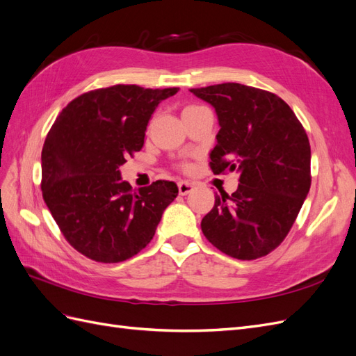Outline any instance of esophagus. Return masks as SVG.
<instances>
[{
    "label": "esophagus",
    "mask_w": 356,
    "mask_h": 356,
    "mask_svg": "<svg viewBox=\"0 0 356 356\" xmlns=\"http://www.w3.org/2000/svg\"><path fill=\"white\" fill-rule=\"evenodd\" d=\"M193 186L191 182H188V181H181V182H178V191H179V195L181 196H186V195H188V193L193 190Z\"/></svg>",
    "instance_id": "1"
}]
</instances>
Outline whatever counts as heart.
Masks as SVG:
<instances>
[{"label": "heart", "instance_id": "1", "mask_svg": "<svg viewBox=\"0 0 356 356\" xmlns=\"http://www.w3.org/2000/svg\"><path fill=\"white\" fill-rule=\"evenodd\" d=\"M187 108H193V106H187ZM187 108H186V110H187ZM184 168H187V166H184Z\"/></svg>", "mask_w": 356, "mask_h": 356}]
</instances>
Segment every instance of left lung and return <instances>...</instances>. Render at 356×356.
Masks as SVG:
<instances>
[{"mask_svg":"<svg viewBox=\"0 0 356 356\" xmlns=\"http://www.w3.org/2000/svg\"><path fill=\"white\" fill-rule=\"evenodd\" d=\"M218 117L213 174L236 170L238 190L220 191L202 220L207 239L238 260H255L282 243L310 188V144L289 105L239 83L190 89Z\"/></svg>","mask_w":356,"mask_h":356,"instance_id":"1","label":"left lung"}]
</instances>
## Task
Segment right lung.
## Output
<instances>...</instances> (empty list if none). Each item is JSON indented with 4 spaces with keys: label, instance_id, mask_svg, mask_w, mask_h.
Here are the masks:
<instances>
[{
    "label": "right lung",
    "instance_id": "add662e5",
    "mask_svg": "<svg viewBox=\"0 0 356 356\" xmlns=\"http://www.w3.org/2000/svg\"><path fill=\"white\" fill-rule=\"evenodd\" d=\"M179 89L115 84L71 101L41 152V191L72 248L90 260L120 263L152 242L161 213L178 196L172 181L134 191L120 168L144 147L157 105Z\"/></svg>",
    "mask_w": 356,
    "mask_h": 356
}]
</instances>
